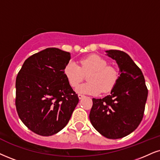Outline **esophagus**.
<instances>
[{"label": "esophagus", "mask_w": 160, "mask_h": 160, "mask_svg": "<svg viewBox=\"0 0 160 160\" xmlns=\"http://www.w3.org/2000/svg\"><path fill=\"white\" fill-rule=\"evenodd\" d=\"M78 98H79V99H82V98H84V95H82V94H78Z\"/></svg>", "instance_id": "1"}]
</instances>
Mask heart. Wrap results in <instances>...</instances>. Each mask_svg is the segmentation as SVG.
I'll list each match as a JSON object with an SVG mask.
<instances>
[{
	"instance_id": "heart-1",
	"label": "heart",
	"mask_w": 160,
	"mask_h": 160,
	"mask_svg": "<svg viewBox=\"0 0 160 160\" xmlns=\"http://www.w3.org/2000/svg\"><path fill=\"white\" fill-rule=\"evenodd\" d=\"M64 72L72 88H76L83 81L84 74L90 72L88 78L90 82L76 88L78 93L90 95L110 91L119 78L118 69L114 65L108 64V61L98 55H90L81 59L80 66L74 62H69L65 65Z\"/></svg>"
}]
</instances>
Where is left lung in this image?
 Wrapping results in <instances>:
<instances>
[{
    "instance_id": "obj_1",
    "label": "left lung",
    "mask_w": 160,
    "mask_h": 160,
    "mask_svg": "<svg viewBox=\"0 0 160 160\" xmlns=\"http://www.w3.org/2000/svg\"><path fill=\"white\" fill-rule=\"evenodd\" d=\"M116 60L120 76L110 92L103 98H92L90 113L92 125L108 139H120L134 131L143 118L148 88L139 67L127 53L106 51Z\"/></svg>"
}]
</instances>
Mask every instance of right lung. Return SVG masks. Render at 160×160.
<instances>
[{
    "label": "right lung",
    "instance_id": "right-lung-1",
    "mask_svg": "<svg viewBox=\"0 0 160 160\" xmlns=\"http://www.w3.org/2000/svg\"><path fill=\"white\" fill-rule=\"evenodd\" d=\"M70 60V52L47 48L29 57L18 73V114L36 134L48 137L62 130L78 103L64 72Z\"/></svg>",
    "mask_w": 160,
    "mask_h": 160
}]
</instances>
